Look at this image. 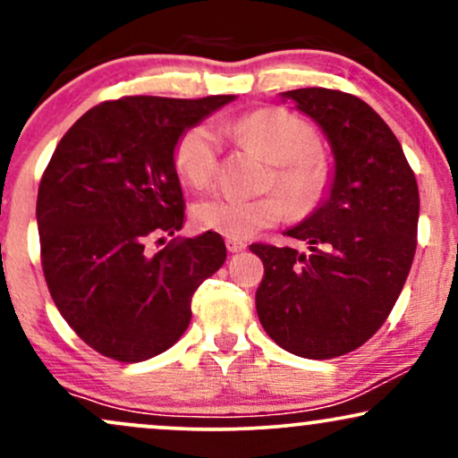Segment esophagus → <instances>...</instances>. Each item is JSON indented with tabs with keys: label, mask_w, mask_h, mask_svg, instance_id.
<instances>
[{
	"label": "esophagus",
	"mask_w": 458,
	"mask_h": 458,
	"mask_svg": "<svg viewBox=\"0 0 458 458\" xmlns=\"http://www.w3.org/2000/svg\"><path fill=\"white\" fill-rule=\"evenodd\" d=\"M225 247H228V251L236 254V251H243L247 243H245V241H239V239H225Z\"/></svg>",
	"instance_id": "34e87169"
}]
</instances>
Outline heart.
I'll list each match as a JSON object with an SVG mask.
<instances>
[{
    "label": "heart",
    "mask_w": 458,
    "mask_h": 458,
    "mask_svg": "<svg viewBox=\"0 0 458 458\" xmlns=\"http://www.w3.org/2000/svg\"><path fill=\"white\" fill-rule=\"evenodd\" d=\"M230 131L241 144L276 163L269 187L280 189L295 215L312 213L329 193L334 172L318 152V131L301 115L282 107H262L234 120ZM219 155L222 146L215 131L208 124H193L176 141V172L189 185L204 187L217 174ZM286 215L288 205L277 191L256 198L215 193L199 199L193 208L199 228L228 239H247L280 224Z\"/></svg>",
    "instance_id": "heart-1"
}]
</instances>
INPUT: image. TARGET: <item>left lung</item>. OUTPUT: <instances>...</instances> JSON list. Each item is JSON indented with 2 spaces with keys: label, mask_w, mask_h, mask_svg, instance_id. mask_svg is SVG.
<instances>
[{
  "label": "left lung",
  "mask_w": 458,
  "mask_h": 458,
  "mask_svg": "<svg viewBox=\"0 0 458 458\" xmlns=\"http://www.w3.org/2000/svg\"><path fill=\"white\" fill-rule=\"evenodd\" d=\"M317 120L335 159L329 198L288 236L254 243L265 276L256 312L282 349L308 360L351 353L390 317L418 245L420 193L401 141L370 105L327 88L284 92Z\"/></svg>",
  "instance_id": "obj_1"
}]
</instances>
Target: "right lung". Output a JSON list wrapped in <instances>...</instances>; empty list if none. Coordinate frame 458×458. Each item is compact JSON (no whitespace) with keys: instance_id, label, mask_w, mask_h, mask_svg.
I'll list each match as a JSON object with an SVG mask.
<instances>
[{"instance_id":"obj_1","label":"right lung","mask_w":458,"mask_h":458,"mask_svg":"<svg viewBox=\"0 0 458 458\" xmlns=\"http://www.w3.org/2000/svg\"><path fill=\"white\" fill-rule=\"evenodd\" d=\"M233 98L105 101L51 155L36 199L40 262L60 314L101 355L144 361L170 349L189 327L193 293L224 265L211 230L151 243L185 219L178 138Z\"/></svg>"}]
</instances>
